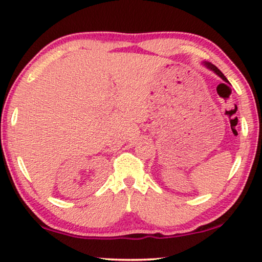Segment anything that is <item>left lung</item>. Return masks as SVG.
<instances>
[{
    "label": "left lung",
    "mask_w": 262,
    "mask_h": 262,
    "mask_svg": "<svg viewBox=\"0 0 262 262\" xmlns=\"http://www.w3.org/2000/svg\"><path fill=\"white\" fill-rule=\"evenodd\" d=\"M205 66H206V67L207 68H209L210 70H213V72L214 73H215L216 74V75H219V76H220L221 77V79L222 80H224L225 82H227V83H229V82H228V80L227 79H226V76L224 75V74H222L221 72H220V70H219L216 67H215V66H214V64H212V63H209V62H205Z\"/></svg>",
    "instance_id": "left-lung-1"
}]
</instances>
